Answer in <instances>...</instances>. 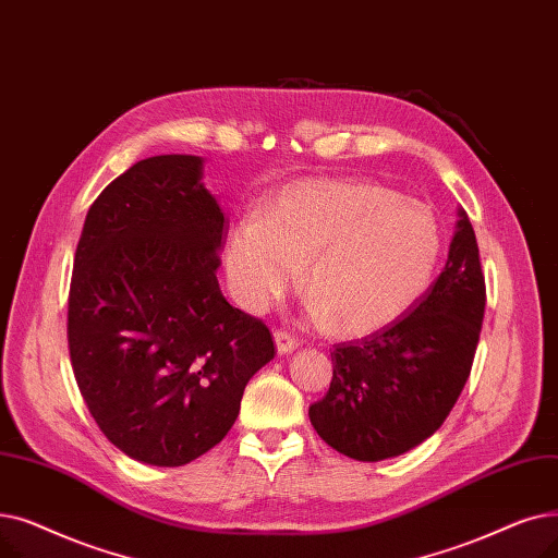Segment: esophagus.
Listing matches in <instances>:
<instances>
[{"mask_svg":"<svg viewBox=\"0 0 558 558\" xmlns=\"http://www.w3.org/2000/svg\"><path fill=\"white\" fill-rule=\"evenodd\" d=\"M275 344L279 354H290L293 350H298V340L281 329L275 331Z\"/></svg>","mask_w":558,"mask_h":558,"instance_id":"1","label":"esophagus"}]
</instances>
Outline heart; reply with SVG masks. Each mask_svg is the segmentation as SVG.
<instances>
[{
  "label": "heart",
  "mask_w": 558,
  "mask_h": 558,
  "mask_svg": "<svg viewBox=\"0 0 558 558\" xmlns=\"http://www.w3.org/2000/svg\"><path fill=\"white\" fill-rule=\"evenodd\" d=\"M440 252L442 229L427 204L375 181L308 179L286 189L260 220L238 222L225 263L247 308L281 298L304 268L313 320L363 338L424 298Z\"/></svg>",
  "instance_id": "heart-1"
}]
</instances>
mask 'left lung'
I'll list each match as a JSON object with an SVG mask.
<instances>
[{"label": "left lung", "instance_id": "left-lung-1", "mask_svg": "<svg viewBox=\"0 0 558 558\" xmlns=\"http://www.w3.org/2000/svg\"><path fill=\"white\" fill-rule=\"evenodd\" d=\"M484 308L480 247L461 208L424 298L388 329L333 348L329 390L308 409L317 436L356 461L400 457L434 436L470 377Z\"/></svg>", "mask_w": 558, "mask_h": 558}]
</instances>
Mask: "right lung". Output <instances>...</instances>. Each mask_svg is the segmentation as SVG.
Masks as SVG:
<instances>
[{"mask_svg": "<svg viewBox=\"0 0 558 558\" xmlns=\"http://www.w3.org/2000/svg\"><path fill=\"white\" fill-rule=\"evenodd\" d=\"M202 158L151 156L93 202L74 254L68 348L101 434L161 468L216 447L275 359L270 329L233 308L216 270L227 220Z\"/></svg>", "mask_w": 558, "mask_h": 558, "instance_id": "1", "label": "right lung"}]
</instances>
